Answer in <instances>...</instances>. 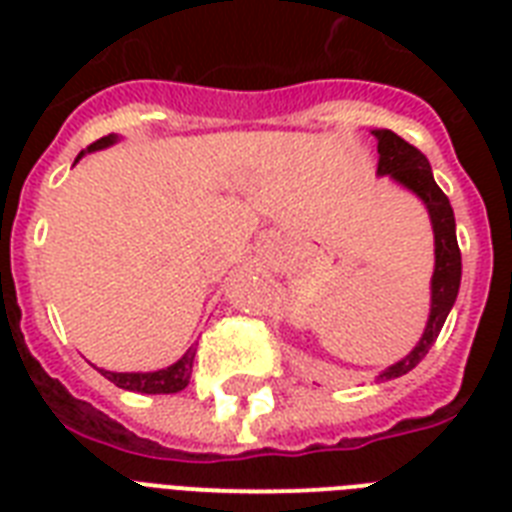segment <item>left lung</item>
Masks as SVG:
<instances>
[{
	"label": "left lung",
	"mask_w": 512,
	"mask_h": 512,
	"mask_svg": "<svg viewBox=\"0 0 512 512\" xmlns=\"http://www.w3.org/2000/svg\"><path fill=\"white\" fill-rule=\"evenodd\" d=\"M374 138H377V154H380L377 175H388L398 185L409 188L414 196H420L422 204L428 207L433 239H436V268H433V279H430L428 324H425L420 342L401 361H396L385 372H380L377 380L385 382L412 372L414 366L420 364L422 358L428 356V350L433 348V342H436L438 332L444 327L446 316H449L454 300H457V292H460L462 257L460 247H457L452 204H449L446 193L433 180V170H430L425 154L409 146L404 138H398L396 132L390 130H374Z\"/></svg>",
	"instance_id": "1"
}]
</instances>
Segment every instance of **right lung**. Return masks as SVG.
Here are the masks:
<instances>
[{"instance_id":"obj_1","label":"right lung","mask_w":512,"mask_h":512,"mask_svg":"<svg viewBox=\"0 0 512 512\" xmlns=\"http://www.w3.org/2000/svg\"><path fill=\"white\" fill-rule=\"evenodd\" d=\"M116 135H106V138L95 140L92 146H87V154L92 151H100V148H108L116 143ZM84 151L76 156V162L82 159ZM193 356H196V348L185 350V356L180 361H175L167 369H159V372H106V369H100L103 377L114 382L116 388L124 390H135V393H180V390L188 385L193 372Z\"/></svg>"}]
</instances>
